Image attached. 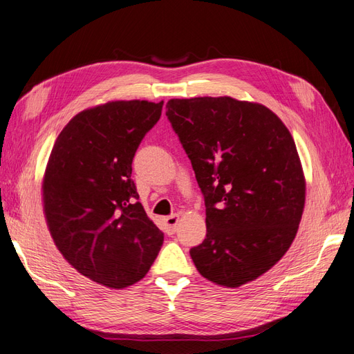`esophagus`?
Returning <instances> with one entry per match:
<instances>
[{"instance_id":"obj_1","label":"esophagus","mask_w":354,"mask_h":354,"mask_svg":"<svg viewBox=\"0 0 354 354\" xmlns=\"http://www.w3.org/2000/svg\"><path fill=\"white\" fill-rule=\"evenodd\" d=\"M178 220H180V217L177 216V214H173V216H168V217L164 218V224H165L167 232H168L169 234H173V233L176 232Z\"/></svg>"}]
</instances>
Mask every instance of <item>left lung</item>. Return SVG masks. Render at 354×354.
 <instances>
[{
    "mask_svg": "<svg viewBox=\"0 0 354 354\" xmlns=\"http://www.w3.org/2000/svg\"><path fill=\"white\" fill-rule=\"evenodd\" d=\"M167 108L205 198L207 238L192 260L220 286L255 281L286 254L303 217L306 178L291 133L264 104L229 95Z\"/></svg>",
    "mask_w": 354,
    "mask_h": 354,
    "instance_id": "left-lung-1",
    "label": "left lung"
}]
</instances>
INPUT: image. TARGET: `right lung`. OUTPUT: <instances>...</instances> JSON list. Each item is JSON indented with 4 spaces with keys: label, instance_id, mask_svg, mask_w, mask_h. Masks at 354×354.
<instances>
[{
    "label": "right lung",
    "instance_id": "1",
    "mask_svg": "<svg viewBox=\"0 0 354 354\" xmlns=\"http://www.w3.org/2000/svg\"><path fill=\"white\" fill-rule=\"evenodd\" d=\"M162 104L115 100L85 109L50 153L41 187L47 227L63 259L99 285L143 279L162 246L131 178L134 153Z\"/></svg>",
    "mask_w": 354,
    "mask_h": 354
}]
</instances>
